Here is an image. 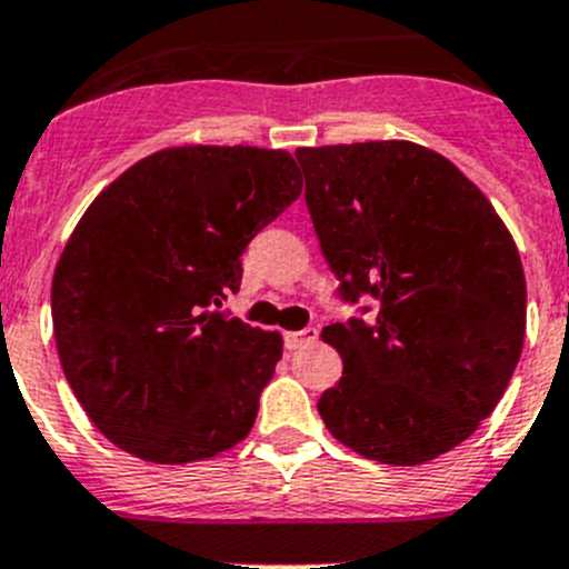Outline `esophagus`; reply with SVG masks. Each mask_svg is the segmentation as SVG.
<instances>
[{"label":"esophagus","mask_w":569,"mask_h":569,"mask_svg":"<svg viewBox=\"0 0 569 569\" xmlns=\"http://www.w3.org/2000/svg\"><path fill=\"white\" fill-rule=\"evenodd\" d=\"M318 340V329H301V331H287L284 335V346L290 348V351H296V348L301 346H309V342Z\"/></svg>","instance_id":"34e87169"}]
</instances>
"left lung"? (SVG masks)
Listing matches in <instances>:
<instances>
[{
  "instance_id": "1",
  "label": "left lung",
  "mask_w": 569,
  "mask_h": 569,
  "mask_svg": "<svg viewBox=\"0 0 569 569\" xmlns=\"http://www.w3.org/2000/svg\"><path fill=\"white\" fill-rule=\"evenodd\" d=\"M307 207L348 301L373 320L331 323L342 376L326 429L359 457L412 468L468 440L498 407L526 337V277L487 196L412 140L301 146Z\"/></svg>"
}]
</instances>
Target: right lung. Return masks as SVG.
Segmentation results:
<instances>
[{"mask_svg":"<svg viewBox=\"0 0 569 569\" xmlns=\"http://www.w3.org/2000/svg\"><path fill=\"white\" fill-rule=\"evenodd\" d=\"M301 184L284 149L196 143L143 157L91 201L54 268L52 323L66 379L112 446L188 465L249 437L284 340L210 307Z\"/></svg>","mask_w":569,"mask_h":569,"instance_id":"right-lung-1","label":"right lung"}]
</instances>
